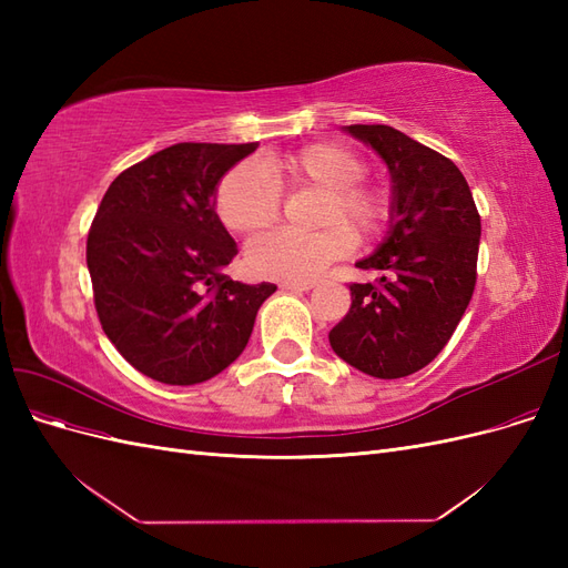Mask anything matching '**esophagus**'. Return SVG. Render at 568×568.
Instances as JSON below:
<instances>
[{
  "label": "esophagus",
  "instance_id": "esophagus-1",
  "mask_svg": "<svg viewBox=\"0 0 568 568\" xmlns=\"http://www.w3.org/2000/svg\"><path fill=\"white\" fill-rule=\"evenodd\" d=\"M284 291H311L315 282H282L280 284Z\"/></svg>",
  "mask_w": 568,
  "mask_h": 568
}]
</instances>
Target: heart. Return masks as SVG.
<instances>
[{"instance_id":"b5f03b06","label":"heart","mask_w":568,"mask_h":568,"mask_svg":"<svg viewBox=\"0 0 568 568\" xmlns=\"http://www.w3.org/2000/svg\"><path fill=\"white\" fill-rule=\"evenodd\" d=\"M367 161L346 144L317 142L280 159L267 170L255 161L230 168L215 189V213L236 234L270 227L282 211V189H322L315 209V232L277 230L253 239L246 265L257 277L311 282L322 270L353 251V239L372 242L393 213L384 186L367 182Z\"/></svg>"}]
</instances>
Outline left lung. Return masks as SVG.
Masks as SVG:
<instances>
[{
  "label": "left lung",
  "instance_id": "1",
  "mask_svg": "<svg viewBox=\"0 0 568 568\" xmlns=\"http://www.w3.org/2000/svg\"><path fill=\"white\" fill-rule=\"evenodd\" d=\"M386 161L393 213L386 242L355 267L351 311L329 332L338 357L376 379H400L445 348L476 286L480 215L459 168L388 125H348Z\"/></svg>",
  "mask_w": 568,
  "mask_h": 568
}]
</instances>
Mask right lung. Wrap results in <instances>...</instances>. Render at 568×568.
<instances>
[{
	"label": "right lung",
	"instance_id": "obj_1",
	"mask_svg": "<svg viewBox=\"0 0 568 568\" xmlns=\"http://www.w3.org/2000/svg\"><path fill=\"white\" fill-rule=\"evenodd\" d=\"M251 144H173L120 173L88 236L101 329L128 363L170 386L230 367L277 286L230 280L239 253L215 213V189Z\"/></svg>",
	"mask_w": 568,
	"mask_h": 568
}]
</instances>
